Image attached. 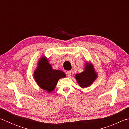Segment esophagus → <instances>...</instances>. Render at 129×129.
Masks as SVG:
<instances>
[{
	"label": "esophagus",
	"instance_id": "esophagus-1",
	"mask_svg": "<svg viewBox=\"0 0 129 129\" xmlns=\"http://www.w3.org/2000/svg\"><path fill=\"white\" fill-rule=\"evenodd\" d=\"M71 73H72V71H67V72H66V75H67V76H68V77H69V76H71Z\"/></svg>",
	"mask_w": 129,
	"mask_h": 129
}]
</instances>
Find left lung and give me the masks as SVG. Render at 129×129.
<instances>
[{
	"instance_id": "8db88e82",
	"label": "left lung",
	"mask_w": 129,
	"mask_h": 129,
	"mask_svg": "<svg viewBox=\"0 0 129 129\" xmlns=\"http://www.w3.org/2000/svg\"><path fill=\"white\" fill-rule=\"evenodd\" d=\"M98 74L91 62H86L84 66V71L75 75L78 84L82 88L90 86L97 78Z\"/></svg>"
}]
</instances>
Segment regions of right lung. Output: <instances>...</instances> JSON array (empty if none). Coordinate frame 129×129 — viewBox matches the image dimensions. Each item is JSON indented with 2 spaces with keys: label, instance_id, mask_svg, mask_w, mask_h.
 Wrapping results in <instances>:
<instances>
[{
  "label": "right lung",
  "instance_id": "obj_1",
  "mask_svg": "<svg viewBox=\"0 0 129 129\" xmlns=\"http://www.w3.org/2000/svg\"><path fill=\"white\" fill-rule=\"evenodd\" d=\"M66 77L60 70L53 69L45 56L39 58L34 72V78L39 88L50 93L53 91L60 78Z\"/></svg>",
  "mask_w": 129,
  "mask_h": 129
}]
</instances>
